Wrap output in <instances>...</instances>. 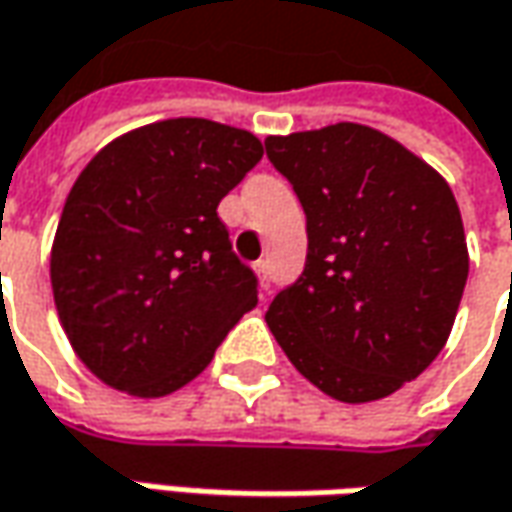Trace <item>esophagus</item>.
Instances as JSON below:
<instances>
[{
  "label": "esophagus",
  "instance_id": "34e87169",
  "mask_svg": "<svg viewBox=\"0 0 512 512\" xmlns=\"http://www.w3.org/2000/svg\"><path fill=\"white\" fill-rule=\"evenodd\" d=\"M255 272H257V280H260V286H263V289H269V283H272V277H269V263H266V260H257Z\"/></svg>",
  "mask_w": 512,
  "mask_h": 512
}]
</instances>
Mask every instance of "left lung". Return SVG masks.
Listing matches in <instances>:
<instances>
[{
    "label": "left lung",
    "instance_id": "obj_1",
    "mask_svg": "<svg viewBox=\"0 0 512 512\" xmlns=\"http://www.w3.org/2000/svg\"><path fill=\"white\" fill-rule=\"evenodd\" d=\"M266 155L306 212V269L266 323L291 365L340 402H374L448 343L467 243L448 181L365 124L269 135Z\"/></svg>",
    "mask_w": 512,
    "mask_h": 512
}]
</instances>
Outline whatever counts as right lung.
Listing matches in <instances>:
<instances>
[{
    "label": "right lung",
    "instance_id": "1",
    "mask_svg": "<svg viewBox=\"0 0 512 512\" xmlns=\"http://www.w3.org/2000/svg\"><path fill=\"white\" fill-rule=\"evenodd\" d=\"M263 158L255 135L167 118L110 141L81 169L50 252L64 334L104 385L167 397L201 374L257 306L218 203Z\"/></svg>",
    "mask_w": 512,
    "mask_h": 512
}]
</instances>
